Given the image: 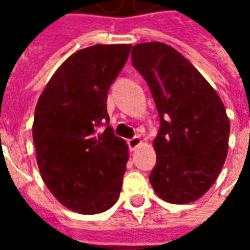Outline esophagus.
<instances>
[{
	"mask_svg": "<svg viewBox=\"0 0 250 250\" xmlns=\"http://www.w3.org/2000/svg\"><path fill=\"white\" fill-rule=\"evenodd\" d=\"M128 147H130L131 151H134V150H136L138 147L141 146L142 145V139L141 136H134V138H131V139H128Z\"/></svg>",
	"mask_w": 250,
	"mask_h": 250,
	"instance_id": "1",
	"label": "esophagus"
}]
</instances>
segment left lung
I'll return each mask as SVG.
<instances>
[{
    "mask_svg": "<svg viewBox=\"0 0 250 250\" xmlns=\"http://www.w3.org/2000/svg\"><path fill=\"white\" fill-rule=\"evenodd\" d=\"M131 59L150 87L161 119L152 142L157 166L150 184L166 202H193L214 185L225 163L230 132L225 105L173 46L158 41L136 44Z\"/></svg>",
    "mask_w": 250,
    "mask_h": 250,
    "instance_id": "left-lung-1",
    "label": "left lung"
}]
</instances>
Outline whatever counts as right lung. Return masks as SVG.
Masks as SVG:
<instances>
[{
    "mask_svg": "<svg viewBox=\"0 0 250 250\" xmlns=\"http://www.w3.org/2000/svg\"><path fill=\"white\" fill-rule=\"evenodd\" d=\"M130 44H96L57 68L39 98L33 142L41 178L55 198L80 214L118 201L128 161L125 139L108 125L107 93L130 55Z\"/></svg>",
    "mask_w": 250,
    "mask_h": 250,
    "instance_id": "right-lung-1",
    "label": "right lung"
}]
</instances>
